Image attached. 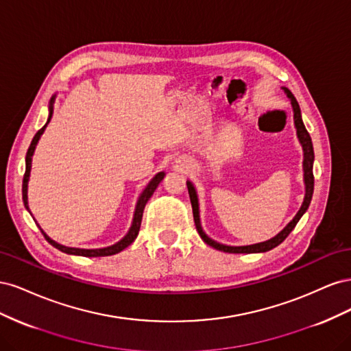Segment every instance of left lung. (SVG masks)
Instances as JSON below:
<instances>
[{"mask_svg": "<svg viewBox=\"0 0 351 351\" xmlns=\"http://www.w3.org/2000/svg\"><path fill=\"white\" fill-rule=\"evenodd\" d=\"M284 93L287 95V98L291 101V107H293V114H294V127H295V132H297V139H299L300 145H302V149H303V182H304V199H303V204L297 212L295 217L287 224L277 236L267 240V241H261V243H254V244H247V246H228V244H222L218 243L215 240H212L206 232L202 228L200 224V215H199V199H197V192L193 186V183L187 180V189H189V196H190V202H192V208H193V218H195V226L196 230L199 232V236L202 237L206 244H209L210 247H214L217 250L221 252H226V253H263V252H268L274 247H277L278 244H281L287 236L290 234V232L294 230L297 222L300 221V218L303 217L304 212L307 210L311 205V200L313 196V186H315V178H313V161H315V154H313V145H312V139L309 133H307L306 127L303 124L302 120V112H300V107L299 104H297L294 95L287 89L282 88Z\"/></svg>", "mask_w": 351, "mask_h": 351, "instance_id": "8db88e82", "label": "left lung"}]
</instances>
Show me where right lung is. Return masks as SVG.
Returning a JSON list of instances; mask_svg holds the SVG:
<instances>
[{
  "mask_svg": "<svg viewBox=\"0 0 351 351\" xmlns=\"http://www.w3.org/2000/svg\"><path fill=\"white\" fill-rule=\"evenodd\" d=\"M54 102H56V95L54 97L51 98L49 101V115H48V120H47V124L42 127V129L35 134L34 141H32L29 149H27V154H26V173H25V177H23V202H25V208L30 212L29 209V204H27V183H29V177H30V169H32V156H34L35 154V149H36V145L40 139L42 133L45 132L48 123L51 121V117H52V108H54ZM165 177V173L161 171L158 173L149 183H147V186L143 189V192L141 193L139 199H137V204H136V208H134V214H133V221H132V227L130 230L127 231V234L120 240L117 241L115 244H112V246H108V247H102V249H79V247H69V246H64V244H60L57 241L52 240L47 232L42 230L40 227V231L42 234L45 236V239L52 244V246L57 247L58 250L64 252V253H69V254H77V256H88V258H98V256H111V254H115L119 253L121 250H124L127 246H130V244L136 240L137 234H139V230H141V224H142V217H143V209H145V205L147 204V200L151 199V196L154 195V192L156 190L158 184L162 182V178ZM36 222V221H35ZM39 226V224H38Z\"/></svg>",
  "mask_w": 351,
  "mask_h": 351,
  "instance_id": "right-lung-1",
  "label": "right lung"
}]
</instances>
